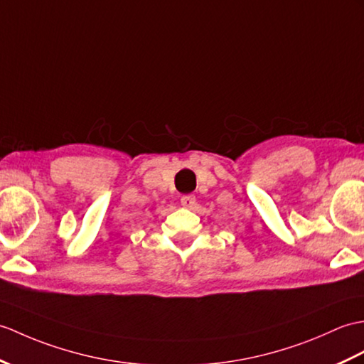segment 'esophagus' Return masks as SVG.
Returning <instances> with one entry per match:
<instances>
[{"label":"esophagus","instance_id":"1","mask_svg":"<svg viewBox=\"0 0 364 364\" xmlns=\"http://www.w3.org/2000/svg\"><path fill=\"white\" fill-rule=\"evenodd\" d=\"M196 196H192V193H188V196H183L181 197V205L184 208H192L193 205H196Z\"/></svg>","mask_w":364,"mask_h":364}]
</instances>
